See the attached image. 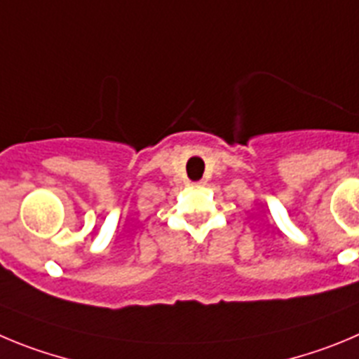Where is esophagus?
I'll return each mask as SVG.
<instances>
[{"label":"esophagus","instance_id":"34e87169","mask_svg":"<svg viewBox=\"0 0 359 359\" xmlns=\"http://www.w3.org/2000/svg\"><path fill=\"white\" fill-rule=\"evenodd\" d=\"M205 186V182H195L193 184V187H203Z\"/></svg>","mask_w":359,"mask_h":359}]
</instances>
